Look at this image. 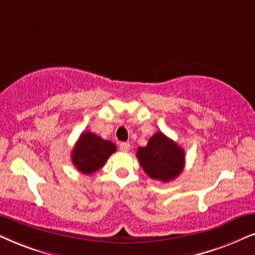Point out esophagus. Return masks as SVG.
Returning <instances> with one entry per match:
<instances>
[{
    "label": "esophagus",
    "mask_w": 255,
    "mask_h": 255,
    "mask_svg": "<svg viewBox=\"0 0 255 255\" xmlns=\"http://www.w3.org/2000/svg\"><path fill=\"white\" fill-rule=\"evenodd\" d=\"M130 148L129 142H121L120 143V150L121 151H128Z\"/></svg>",
    "instance_id": "obj_1"
}]
</instances>
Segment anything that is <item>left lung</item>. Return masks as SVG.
I'll return each mask as SVG.
<instances>
[{"label":"left lung","instance_id":"left-lung-1","mask_svg":"<svg viewBox=\"0 0 255 255\" xmlns=\"http://www.w3.org/2000/svg\"><path fill=\"white\" fill-rule=\"evenodd\" d=\"M136 156L144 173L151 179L169 182L185 167V151L165 134L157 131L146 147H138Z\"/></svg>","mask_w":255,"mask_h":255}]
</instances>
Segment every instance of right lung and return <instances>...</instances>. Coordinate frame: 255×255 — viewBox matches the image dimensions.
Returning <instances> with one entry per match:
<instances>
[{"instance_id": "right-lung-1", "label": "right lung", "mask_w": 255, "mask_h": 255, "mask_svg": "<svg viewBox=\"0 0 255 255\" xmlns=\"http://www.w3.org/2000/svg\"><path fill=\"white\" fill-rule=\"evenodd\" d=\"M117 151V146L90 131H83L72 151L73 165L80 172L93 174L105 165L108 157Z\"/></svg>"}]
</instances>
